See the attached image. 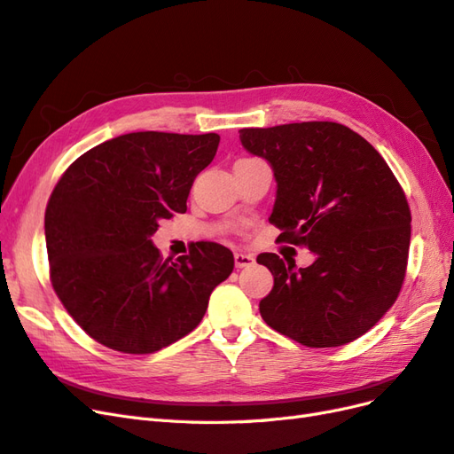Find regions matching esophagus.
<instances>
[{
  "instance_id": "esophagus-1",
  "label": "esophagus",
  "mask_w": 454,
  "mask_h": 454,
  "mask_svg": "<svg viewBox=\"0 0 454 454\" xmlns=\"http://www.w3.org/2000/svg\"><path fill=\"white\" fill-rule=\"evenodd\" d=\"M254 255H250V254H242V252H237L235 254V265L239 267V269H242V267H250V265H254Z\"/></svg>"
}]
</instances>
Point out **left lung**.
Here are the masks:
<instances>
[{"instance_id": "8db88e82", "label": "left lung", "mask_w": 454, "mask_h": 454, "mask_svg": "<svg viewBox=\"0 0 454 454\" xmlns=\"http://www.w3.org/2000/svg\"><path fill=\"white\" fill-rule=\"evenodd\" d=\"M240 144L265 159L277 182L269 222L278 240L305 244L312 265L257 255L274 278L259 312L272 329L312 348L369 332L405 278L411 212L379 151L329 121L242 129Z\"/></svg>"}]
</instances>
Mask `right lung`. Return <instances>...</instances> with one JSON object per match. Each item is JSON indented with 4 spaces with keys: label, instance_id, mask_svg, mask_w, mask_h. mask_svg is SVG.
<instances>
[{
    "label": "right lung",
    "instance_id": "1",
    "mask_svg": "<svg viewBox=\"0 0 454 454\" xmlns=\"http://www.w3.org/2000/svg\"><path fill=\"white\" fill-rule=\"evenodd\" d=\"M219 136L130 132L81 155L54 187L45 240L54 292L100 345L151 354L200 324L208 299L235 267L225 246L197 242L160 259V219L185 214L195 177Z\"/></svg>",
    "mask_w": 454,
    "mask_h": 454
}]
</instances>
